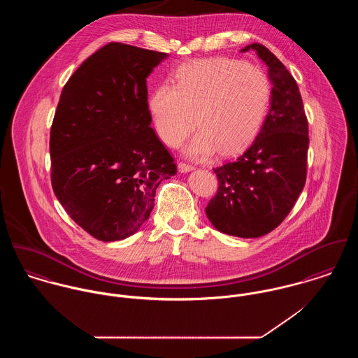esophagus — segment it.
<instances>
[{"mask_svg":"<svg viewBox=\"0 0 358 358\" xmlns=\"http://www.w3.org/2000/svg\"><path fill=\"white\" fill-rule=\"evenodd\" d=\"M178 169H179L180 172H189V171L194 169V166H193V165H190V164H187V162L180 161V162L178 164Z\"/></svg>","mask_w":358,"mask_h":358,"instance_id":"1","label":"esophagus"}]
</instances>
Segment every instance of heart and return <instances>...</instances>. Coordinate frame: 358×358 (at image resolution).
Returning <instances> with one entry per match:
<instances>
[{
    "label": "heart",
    "mask_w": 358,
    "mask_h": 358,
    "mask_svg": "<svg viewBox=\"0 0 358 358\" xmlns=\"http://www.w3.org/2000/svg\"><path fill=\"white\" fill-rule=\"evenodd\" d=\"M271 101V84L254 64L229 57L196 59L175 70V84H159L149 110L159 138L178 148L194 129L187 148L194 158L216 149L233 154L245 149L259 134ZM196 121H194V115Z\"/></svg>",
    "instance_id": "1"
}]
</instances>
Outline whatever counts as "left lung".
Here are the masks:
<instances>
[{
	"label": "left lung",
	"instance_id": "8db88e82",
	"mask_svg": "<svg viewBox=\"0 0 358 358\" xmlns=\"http://www.w3.org/2000/svg\"><path fill=\"white\" fill-rule=\"evenodd\" d=\"M273 83L270 110L254 143L236 161L213 168L217 192L205 208L222 233L262 237L288 216L302 193L307 175L308 127L298 84L264 45L254 43Z\"/></svg>",
	"mask_w": 358,
	"mask_h": 358
}]
</instances>
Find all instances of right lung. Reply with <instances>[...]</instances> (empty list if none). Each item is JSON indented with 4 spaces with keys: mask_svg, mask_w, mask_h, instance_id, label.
<instances>
[{
    "mask_svg": "<svg viewBox=\"0 0 358 358\" xmlns=\"http://www.w3.org/2000/svg\"><path fill=\"white\" fill-rule=\"evenodd\" d=\"M165 57L108 43L60 94L50 138L52 189L67 215L104 243L136 233L157 187L178 171L150 127L148 103L146 78Z\"/></svg>",
    "mask_w": 358,
    "mask_h": 358,
    "instance_id": "1",
    "label": "right lung"
}]
</instances>
